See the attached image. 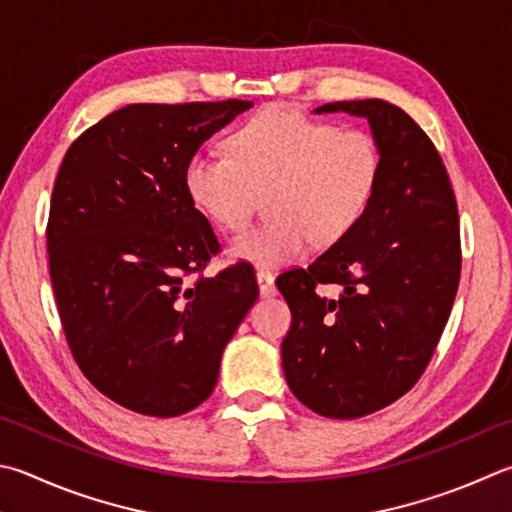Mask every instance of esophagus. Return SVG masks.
Instances as JSON below:
<instances>
[{"label": "esophagus", "instance_id": "1", "mask_svg": "<svg viewBox=\"0 0 512 512\" xmlns=\"http://www.w3.org/2000/svg\"><path fill=\"white\" fill-rule=\"evenodd\" d=\"M257 286H259V295H262V297H273L277 293L273 273L264 271V268H262V271H257Z\"/></svg>", "mask_w": 512, "mask_h": 512}]
</instances>
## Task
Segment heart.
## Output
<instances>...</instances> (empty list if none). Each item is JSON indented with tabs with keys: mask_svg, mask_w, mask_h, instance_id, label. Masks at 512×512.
I'll return each instance as SVG.
<instances>
[{
	"mask_svg": "<svg viewBox=\"0 0 512 512\" xmlns=\"http://www.w3.org/2000/svg\"><path fill=\"white\" fill-rule=\"evenodd\" d=\"M230 156L194 154L183 190L199 215L219 230H241L268 192L264 226L241 232L228 253L257 268H280L333 246L356 228L383 179V150L367 129H340L302 111L271 105L237 127Z\"/></svg>",
	"mask_w": 512,
	"mask_h": 512,
	"instance_id": "heart-1",
	"label": "heart"
}]
</instances>
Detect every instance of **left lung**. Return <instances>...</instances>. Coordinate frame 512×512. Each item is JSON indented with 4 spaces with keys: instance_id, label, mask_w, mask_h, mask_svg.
<instances>
[{
    "instance_id": "obj_1",
    "label": "left lung",
    "mask_w": 512,
    "mask_h": 512,
    "mask_svg": "<svg viewBox=\"0 0 512 512\" xmlns=\"http://www.w3.org/2000/svg\"><path fill=\"white\" fill-rule=\"evenodd\" d=\"M369 120L383 179L365 219L309 268L277 277L291 309L286 383L320 416L358 418L410 392L450 318L461 275L457 201L421 127L385 100L327 102ZM336 283V301L317 286Z\"/></svg>"
}]
</instances>
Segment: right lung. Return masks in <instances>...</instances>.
I'll return each instance as SVG.
<instances>
[{"label": "right lung", "instance_id": "obj_1", "mask_svg": "<svg viewBox=\"0 0 512 512\" xmlns=\"http://www.w3.org/2000/svg\"><path fill=\"white\" fill-rule=\"evenodd\" d=\"M250 107L138 102L64 154L46 226L55 304L82 374L132 412L167 418L206 401L259 295L248 264L201 275L221 246L183 190L190 156Z\"/></svg>", "mask_w": 512, "mask_h": 512}]
</instances>
